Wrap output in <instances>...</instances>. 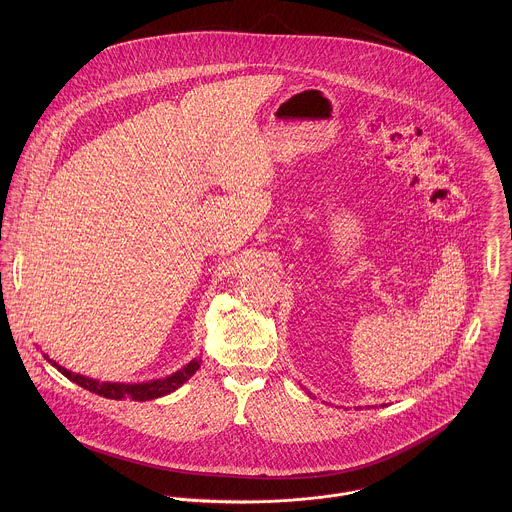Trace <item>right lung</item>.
Here are the masks:
<instances>
[{
    "label": "right lung",
    "instance_id": "1",
    "mask_svg": "<svg viewBox=\"0 0 512 512\" xmlns=\"http://www.w3.org/2000/svg\"><path fill=\"white\" fill-rule=\"evenodd\" d=\"M51 365L55 366L61 374H65L69 380L76 382L78 386L98 394V396H104V398H110V400H124V398H130V400H138V402H146V400H153V398H161L169 392H175L181 384H185L201 366V359H193L189 365L183 366L181 370L165 376V378H159V380H151V382H140V384H122V382H100V380H94V378H86L82 374H74L71 370H67L65 366L55 363L53 359H49L47 355H43Z\"/></svg>",
    "mask_w": 512,
    "mask_h": 512
}]
</instances>
